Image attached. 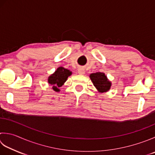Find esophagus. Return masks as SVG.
<instances>
[{
    "instance_id": "34e87169",
    "label": "esophagus",
    "mask_w": 155,
    "mask_h": 155,
    "mask_svg": "<svg viewBox=\"0 0 155 155\" xmlns=\"http://www.w3.org/2000/svg\"><path fill=\"white\" fill-rule=\"evenodd\" d=\"M78 74H79L83 75V74H84V73H85V71H84V68H79L78 69Z\"/></svg>"
}]
</instances>
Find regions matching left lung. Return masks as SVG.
Segmentation results:
<instances>
[{"instance_id":"left-lung-1","label":"left lung","mask_w":155,"mask_h":155,"mask_svg":"<svg viewBox=\"0 0 155 155\" xmlns=\"http://www.w3.org/2000/svg\"><path fill=\"white\" fill-rule=\"evenodd\" d=\"M90 78L97 89L99 92H107L110 90L111 85V82L109 81L107 77L103 72H96L90 74Z\"/></svg>"}]
</instances>
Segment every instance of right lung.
<instances>
[{
	"label": "right lung",
	"instance_id": "obj_1",
	"mask_svg": "<svg viewBox=\"0 0 155 155\" xmlns=\"http://www.w3.org/2000/svg\"><path fill=\"white\" fill-rule=\"evenodd\" d=\"M72 74L71 72L68 69L63 67H59L53 74L50 76L48 78V83L52 85L53 89L55 91H60L59 87H61L67 80L68 77Z\"/></svg>",
	"mask_w": 155,
	"mask_h": 155
}]
</instances>
